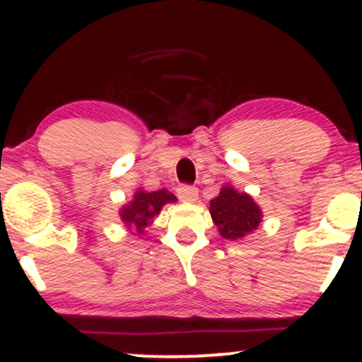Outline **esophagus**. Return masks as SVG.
<instances>
[{
  "instance_id": "obj_1",
  "label": "esophagus",
  "mask_w": 362,
  "mask_h": 362,
  "mask_svg": "<svg viewBox=\"0 0 362 362\" xmlns=\"http://www.w3.org/2000/svg\"><path fill=\"white\" fill-rule=\"evenodd\" d=\"M177 196L182 202H194L197 199V187L182 185L177 187Z\"/></svg>"
}]
</instances>
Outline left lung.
I'll return each mask as SVG.
<instances>
[{
	"label": "left lung",
	"mask_w": 362,
	"mask_h": 362,
	"mask_svg": "<svg viewBox=\"0 0 362 362\" xmlns=\"http://www.w3.org/2000/svg\"><path fill=\"white\" fill-rule=\"evenodd\" d=\"M209 204L212 221L224 239H244L262 222L259 204L247 192H239L232 186L222 187L219 196L214 197Z\"/></svg>",
	"instance_id": "1"
}]
</instances>
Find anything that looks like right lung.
<instances>
[{"label":"right lung","mask_w":362,"mask_h":362,"mask_svg":"<svg viewBox=\"0 0 362 362\" xmlns=\"http://www.w3.org/2000/svg\"><path fill=\"white\" fill-rule=\"evenodd\" d=\"M176 196L168 189L160 191H143L138 189L132 202H128L120 209V217L128 229L133 227L138 235H141L153 219L160 214L163 206L168 202H176Z\"/></svg>","instance_id":"add662e5"}]
</instances>
